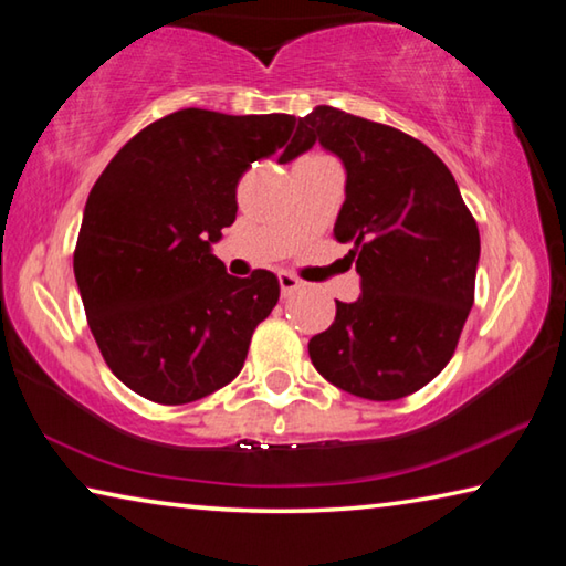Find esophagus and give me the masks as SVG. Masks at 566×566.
Wrapping results in <instances>:
<instances>
[{
    "label": "esophagus",
    "mask_w": 566,
    "mask_h": 566,
    "mask_svg": "<svg viewBox=\"0 0 566 566\" xmlns=\"http://www.w3.org/2000/svg\"><path fill=\"white\" fill-rule=\"evenodd\" d=\"M280 286H282V294L284 296H290L292 292H296L302 286V282L296 280L294 274H290V272H280Z\"/></svg>",
    "instance_id": "esophagus-1"
}]
</instances>
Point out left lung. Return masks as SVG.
I'll list each match as a JSON object with an SVG mask.
<instances>
[{
	"mask_svg": "<svg viewBox=\"0 0 566 566\" xmlns=\"http://www.w3.org/2000/svg\"><path fill=\"white\" fill-rule=\"evenodd\" d=\"M296 137L319 142L347 169L334 237L352 247L361 276L359 300L337 302L332 327L310 339L312 364L354 397L415 395L452 359L474 304V217L444 161L405 132L317 107Z\"/></svg>",
	"mask_w": 566,
	"mask_h": 566,
	"instance_id": "obj_1",
	"label": "left lung"
}]
</instances>
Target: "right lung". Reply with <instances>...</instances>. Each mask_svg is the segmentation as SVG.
I'll use <instances>...</instances> for the list:
<instances>
[{"label":"right lung","instance_id":"1","mask_svg":"<svg viewBox=\"0 0 566 566\" xmlns=\"http://www.w3.org/2000/svg\"><path fill=\"white\" fill-rule=\"evenodd\" d=\"M294 124L292 114L179 109L134 134L92 187L76 286L104 361L139 397L189 405L242 371L280 282L266 270L227 274L212 244L234 222L252 161L312 147L292 137Z\"/></svg>","mask_w":566,"mask_h":566}]
</instances>
